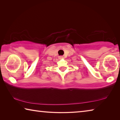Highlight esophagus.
Segmentation results:
<instances>
[{"label":"esophagus","instance_id":"esophagus-1","mask_svg":"<svg viewBox=\"0 0 120 120\" xmlns=\"http://www.w3.org/2000/svg\"><path fill=\"white\" fill-rule=\"evenodd\" d=\"M62 58H63L62 56H59V59H62Z\"/></svg>","mask_w":120,"mask_h":120}]
</instances>
